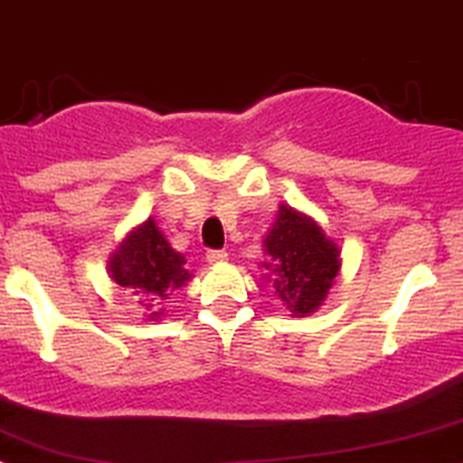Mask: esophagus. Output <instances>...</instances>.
<instances>
[{"label":"esophagus","instance_id":"1","mask_svg":"<svg viewBox=\"0 0 463 463\" xmlns=\"http://www.w3.org/2000/svg\"><path fill=\"white\" fill-rule=\"evenodd\" d=\"M205 260L210 262V265H222V262L228 260V253L226 251H207Z\"/></svg>","mask_w":463,"mask_h":463}]
</instances>
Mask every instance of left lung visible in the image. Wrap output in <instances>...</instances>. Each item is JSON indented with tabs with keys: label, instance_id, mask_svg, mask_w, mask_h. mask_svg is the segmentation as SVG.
Here are the masks:
<instances>
[{
	"label": "left lung",
	"instance_id": "1",
	"mask_svg": "<svg viewBox=\"0 0 463 463\" xmlns=\"http://www.w3.org/2000/svg\"><path fill=\"white\" fill-rule=\"evenodd\" d=\"M262 251L267 256L262 280H269L276 299L283 301L292 317L313 315L326 301L343 267L338 241L310 214L285 203L262 240Z\"/></svg>",
	"mask_w": 463,
	"mask_h": 463
}]
</instances>
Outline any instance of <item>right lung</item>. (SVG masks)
Listing matches in <instances>:
<instances>
[{"label": "right lung", "instance_id": "1", "mask_svg": "<svg viewBox=\"0 0 463 463\" xmlns=\"http://www.w3.org/2000/svg\"><path fill=\"white\" fill-rule=\"evenodd\" d=\"M184 265L187 260L183 253L173 249L166 235L157 228V222L148 217L139 226H134L116 246V251L107 260V274L116 285L137 297L146 310H150L146 317L157 322L164 313L153 310L155 306L194 279Z\"/></svg>", "mask_w": 463, "mask_h": 463}]
</instances>
